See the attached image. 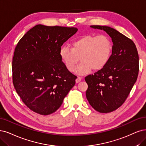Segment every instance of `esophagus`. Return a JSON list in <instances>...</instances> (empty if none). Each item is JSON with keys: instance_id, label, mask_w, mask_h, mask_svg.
Segmentation results:
<instances>
[{"instance_id": "34e87169", "label": "esophagus", "mask_w": 146, "mask_h": 146, "mask_svg": "<svg viewBox=\"0 0 146 146\" xmlns=\"http://www.w3.org/2000/svg\"><path fill=\"white\" fill-rule=\"evenodd\" d=\"M82 79V78L81 77L78 76V77L76 78V83H78V82H80V81H81Z\"/></svg>"}]
</instances>
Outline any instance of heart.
I'll use <instances>...</instances> for the list:
<instances>
[{
  "mask_svg": "<svg viewBox=\"0 0 146 146\" xmlns=\"http://www.w3.org/2000/svg\"><path fill=\"white\" fill-rule=\"evenodd\" d=\"M111 50V42L106 35H85L73 41L71 48L62 47L59 56L70 72L74 71L80 58L82 62L76 72L80 74L88 72L91 68L97 71L104 68L109 61Z\"/></svg>",
  "mask_w": 146,
  "mask_h": 146,
  "instance_id": "obj_1",
  "label": "heart"
}]
</instances>
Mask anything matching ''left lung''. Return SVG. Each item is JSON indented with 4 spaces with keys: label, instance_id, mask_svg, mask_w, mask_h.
<instances>
[{
    "label": "left lung",
    "instance_id": "left-lung-1",
    "mask_svg": "<svg viewBox=\"0 0 146 146\" xmlns=\"http://www.w3.org/2000/svg\"><path fill=\"white\" fill-rule=\"evenodd\" d=\"M104 30L113 42L112 54L105 66L85 79L86 97L90 105L101 113H108L125 102L137 79L139 56L135 43L120 32L106 26L92 25Z\"/></svg>",
    "mask_w": 146,
    "mask_h": 146
}]
</instances>
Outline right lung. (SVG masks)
Instances as JSON below:
<instances>
[{
	"label": "right lung",
	"mask_w": 146,
	"mask_h": 146,
	"mask_svg": "<svg viewBox=\"0 0 146 146\" xmlns=\"http://www.w3.org/2000/svg\"><path fill=\"white\" fill-rule=\"evenodd\" d=\"M76 28L38 25L20 40L13 58V82L23 103L40 115L59 109L77 77L59 56L61 47Z\"/></svg>",
	"instance_id": "obj_1"
}]
</instances>
